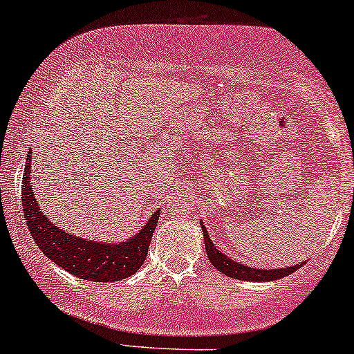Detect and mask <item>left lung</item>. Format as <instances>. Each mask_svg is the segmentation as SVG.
<instances>
[{
    "instance_id": "1",
    "label": "left lung",
    "mask_w": 354,
    "mask_h": 354,
    "mask_svg": "<svg viewBox=\"0 0 354 354\" xmlns=\"http://www.w3.org/2000/svg\"><path fill=\"white\" fill-rule=\"evenodd\" d=\"M203 232H204V241H205V252H207V257L212 263L214 268H217L222 274L229 276V277H235V279H241V281H274V279H281V277L292 274L294 271H297L304 263H299L296 266H289V268H279V270H254V268H248L241 263H236L234 259L227 258L222 252H218L216 248V245L212 243V240L209 239L207 230L203 225Z\"/></svg>"
}]
</instances>
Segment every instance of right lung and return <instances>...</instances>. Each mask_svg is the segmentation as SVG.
I'll return each mask as SVG.
<instances>
[{"mask_svg":"<svg viewBox=\"0 0 354 354\" xmlns=\"http://www.w3.org/2000/svg\"><path fill=\"white\" fill-rule=\"evenodd\" d=\"M30 153L32 150H29L24 176H22V210L30 235L42 253L80 279L111 283L136 274L144 265L149 253L160 210H156L150 217L140 234L122 243H101V241L83 240L80 236L66 234L44 216L37 199L34 198L32 183H30V162H32Z\"/></svg>","mask_w":354,"mask_h":354,"instance_id":"add662e5","label":"right lung"}]
</instances>
